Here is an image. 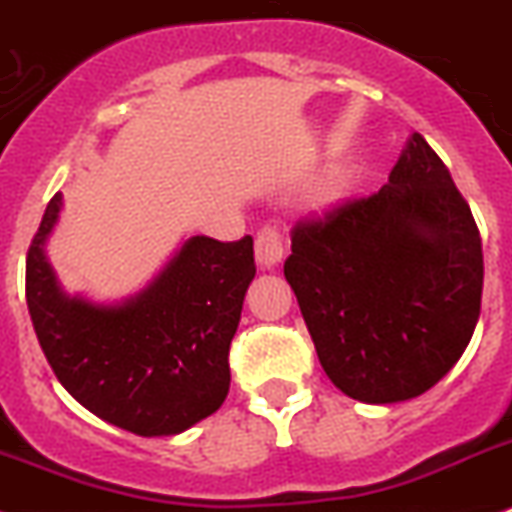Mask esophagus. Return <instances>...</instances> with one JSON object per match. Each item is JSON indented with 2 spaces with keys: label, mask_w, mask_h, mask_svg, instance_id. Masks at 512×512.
I'll use <instances>...</instances> for the list:
<instances>
[{
  "label": "esophagus",
  "mask_w": 512,
  "mask_h": 512,
  "mask_svg": "<svg viewBox=\"0 0 512 512\" xmlns=\"http://www.w3.org/2000/svg\"><path fill=\"white\" fill-rule=\"evenodd\" d=\"M285 256V246H282V235L272 227H264L259 235H256V264L261 269H274L279 266Z\"/></svg>",
  "instance_id": "obj_1"
}]
</instances>
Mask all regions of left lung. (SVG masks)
Returning a JSON list of instances; mask_svg holds the SVG:
<instances>
[{"mask_svg":"<svg viewBox=\"0 0 512 512\" xmlns=\"http://www.w3.org/2000/svg\"><path fill=\"white\" fill-rule=\"evenodd\" d=\"M285 279L331 383L362 404H399L430 391L469 347L482 238L414 131L378 194L295 227Z\"/></svg>","mask_w":512,"mask_h":512,"instance_id":"8db88e82","label":"left lung"}]
</instances>
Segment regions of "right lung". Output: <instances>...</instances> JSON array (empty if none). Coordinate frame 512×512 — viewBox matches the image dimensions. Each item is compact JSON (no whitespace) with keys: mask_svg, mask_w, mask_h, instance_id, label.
Wrapping results in <instances>:
<instances>
[{"mask_svg":"<svg viewBox=\"0 0 512 512\" xmlns=\"http://www.w3.org/2000/svg\"><path fill=\"white\" fill-rule=\"evenodd\" d=\"M64 196L43 212L25 266L30 321L48 365L108 425L168 438L214 414L230 391L227 352L256 277L253 238L183 240L139 292L93 300L61 287L46 243Z\"/></svg>","mask_w":512,"mask_h":512,"instance_id":"obj_1","label":"right lung"}]
</instances>
